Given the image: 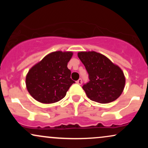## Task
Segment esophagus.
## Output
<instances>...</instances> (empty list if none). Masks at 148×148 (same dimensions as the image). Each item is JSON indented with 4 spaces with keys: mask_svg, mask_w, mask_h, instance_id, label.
I'll use <instances>...</instances> for the list:
<instances>
[{
    "mask_svg": "<svg viewBox=\"0 0 148 148\" xmlns=\"http://www.w3.org/2000/svg\"><path fill=\"white\" fill-rule=\"evenodd\" d=\"M76 84L79 85H81V84H82V79H79L78 81H76Z\"/></svg>",
    "mask_w": 148,
    "mask_h": 148,
    "instance_id": "obj_1",
    "label": "esophagus"
}]
</instances>
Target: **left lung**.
<instances>
[{"mask_svg":"<svg viewBox=\"0 0 148 148\" xmlns=\"http://www.w3.org/2000/svg\"><path fill=\"white\" fill-rule=\"evenodd\" d=\"M90 81L83 89L92 101L107 103L117 99L123 92L125 77L122 69L108 58L95 51L79 52Z\"/></svg>","mask_w":148,"mask_h":148,"instance_id":"1","label":"left lung"}]
</instances>
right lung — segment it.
I'll use <instances>...</instances> for the list:
<instances>
[{"instance_id": "obj_1", "label": "right lung", "mask_w": 148, "mask_h": 148, "mask_svg": "<svg viewBox=\"0 0 148 148\" xmlns=\"http://www.w3.org/2000/svg\"><path fill=\"white\" fill-rule=\"evenodd\" d=\"M72 52L51 53L30 69L25 79L27 90L35 99L44 103H55L66 95L75 81L70 78L67 63Z\"/></svg>"}]
</instances>
